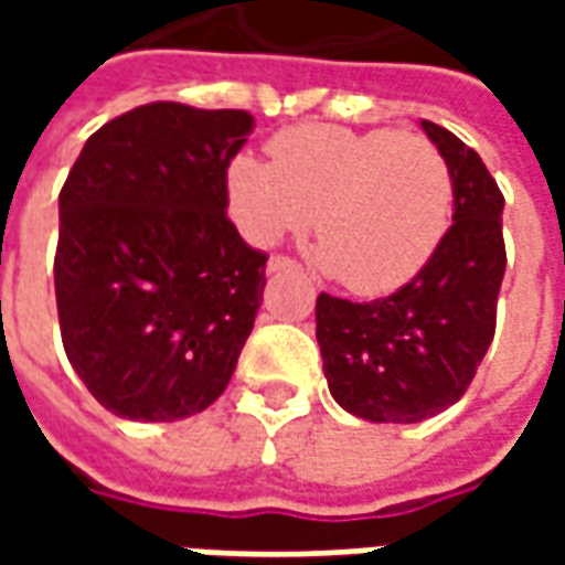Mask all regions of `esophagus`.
<instances>
[{
    "label": "esophagus",
    "mask_w": 565,
    "mask_h": 565,
    "mask_svg": "<svg viewBox=\"0 0 565 565\" xmlns=\"http://www.w3.org/2000/svg\"><path fill=\"white\" fill-rule=\"evenodd\" d=\"M290 269H296V259L281 257V254H275V257H269V263H266V271H269V275H278V271Z\"/></svg>",
    "instance_id": "esophagus-1"
}]
</instances>
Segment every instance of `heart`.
Masks as SVG:
<instances>
[{"mask_svg": "<svg viewBox=\"0 0 565 565\" xmlns=\"http://www.w3.org/2000/svg\"><path fill=\"white\" fill-rule=\"evenodd\" d=\"M271 162L226 166V209L254 247L318 233V266L363 296L393 294L445 242L454 178L433 141L393 129L296 127L275 136Z\"/></svg>", "mask_w": 565, "mask_h": 565, "instance_id": "1", "label": "heart"}]
</instances>
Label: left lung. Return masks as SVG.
<instances>
[{
  "label": "left lung",
  "instance_id": "left-lung-1",
  "mask_svg": "<svg viewBox=\"0 0 565 565\" xmlns=\"http://www.w3.org/2000/svg\"><path fill=\"white\" fill-rule=\"evenodd\" d=\"M420 129L454 178V223L436 257L384 299L320 294L315 308L332 399L372 424H417L457 403L497 330L505 199L454 132L429 120Z\"/></svg>",
  "mask_w": 565,
  "mask_h": 565
}]
</instances>
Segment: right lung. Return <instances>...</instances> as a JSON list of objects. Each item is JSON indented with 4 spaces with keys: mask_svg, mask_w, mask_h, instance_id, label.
<instances>
[{
    "mask_svg": "<svg viewBox=\"0 0 565 565\" xmlns=\"http://www.w3.org/2000/svg\"><path fill=\"white\" fill-rule=\"evenodd\" d=\"M247 111L150 103L96 129L60 193L63 348L111 415L172 424L233 379L266 287V254L226 217Z\"/></svg>",
    "mask_w": 565,
    "mask_h": 565,
    "instance_id": "right-lung-1",
    "label": "right lung"
}]
</instances>
